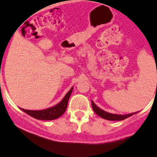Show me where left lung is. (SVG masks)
<instances>
[{
    "label": "left lung",
    "mask_w": 157,
    "mask_h": 157,
    "mask_svg": "<svg viewBox=\"0 0 157 157\" xmlns=\"http://www.w3.org/2000/svg\"><path fill=\"white\" fill-rule=\"evenodd\" d=\"M92 103V107H93L94 112H95L96 114L99 116L100 117L103 118V119L108 120V121H122L128 118V117H131L134 114L137 113V112H134V113H130V114L126 115H119V114H112V113H109V112H105L104 110L101 109L100 107H98L95 103H94L93 101H91Z\"/></svg>",
    "instance_id": "1"
}]
</instances>
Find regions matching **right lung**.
<instances>
[{
    "instance_id": "right-lung-1",
    "label": "right lung",
    "mask_w": 157,
    "mask_h": 157,
    "mask_svg": "<svg viewBox=\"0 0 157 157\" xmlns=\"http://www.w3.org/2000/svg\"><path fill=\"white\" fill-rule=\"evenodd\" d=\"M73 90V86L70 89V90L66 94L63 98L59 102L58 104L54 105L53 107L46 108L44 110H26L20 108L22 111L26 112L27 114L34 117L37 120H43V121H52L57 119L63 114L67 107L68 99L71 94Z\"/></svg>"
}]
</instances>
